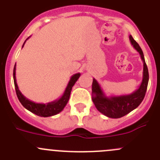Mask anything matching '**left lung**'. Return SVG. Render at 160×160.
Wrapping results in <instances>:
<instances>
[{
	"mask_svg": "<svg viewBox=\"0 0 160 160\" xmlns=\"http://www.w3.org/2000/svg\"><path fill=\"white\" fill-rule=\"evenodd\" d=\"M131 44L140 54L143 62L142 80L138 88L130 94L109 96L104 93L97 80L93 79L92 83V101L95 107L104 115L111 118H119L126 115L136 108L143 101L147 90L149 83V71L145 61L143 52L139 45L134 40L132 35H129Z\"/></svg>",
	"mask_w": 160,
	"mask_h": 160,
	"instance_id": "obj_1",
	"label": "left lung"
}]
</instances>
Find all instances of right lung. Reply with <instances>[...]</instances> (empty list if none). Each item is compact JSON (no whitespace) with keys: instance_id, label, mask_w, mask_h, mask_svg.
I'll return each instance as SVG.
<instances>
[{"instance_id":"1","label":"right lung","mask_w":160,"mask_h":160,"mask_svg":"<svg viewBox=\"0 0 160 160\" xmlns=\"http://www.w3.org/2000/svg\"><path fill=\"white\" fill-rule=\"evenodd\" d=\"M29 38L28 37L26 40H28ZM24 42L22 48H23L24 45H25V42ZM16 63L14 65V71H13V78H14V88H15V91L16 94H17L18 98L19 101L21 102V104L23 105V107L25 108H26L27 110L31 111L33 114H36V115L40 116V117H50V116L56 115V114H59V112H61L63 108H65V106L67 105V104L68 103L69 99H70V96L71 93V90H72V87L75 84L76 82L77 81V80L79 79V77H80V73H75L71 77L70 81H69L68 84H67V88H66L65 90H64L63 93H62V96L59 98H58L57 100H55V101H51V102L46 103V104H40V103H35L34 101H30L28 98H25L23 94L22 93V92L19 90L18 87L17 81H16Z\"/></svg>"}]
</instances>
